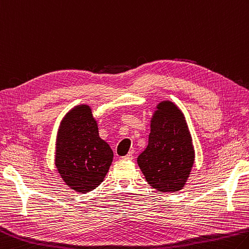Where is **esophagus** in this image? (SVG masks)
Instances as JSON below:
<instances>
[{
	"label": "esophagus",
	"mask_w": 249,
	"mask_h": 249,
	"mask_svg": "<svg viewBox=\"0 0 249 249\" xmlns=\"http://www.w3.org/2000/svg\"><path fill=\"white\" fill-rule=\"evenodd\" d=\"M121 159L122 160H133V155L132 153H128V155H126L125 157H122Z\"/></svg>",
	"instance_id": "obj_1"
}]
</instances>
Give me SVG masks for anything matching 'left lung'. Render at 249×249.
Instances as JSON below:
<instances>
[{
    "label": "left lung",
    "instance_id": "left-lung-1",
    "mask_svg": "<svg viewBox=\"0 0 249 249\" xmlns=\"http://www.w3.org/2000/svg\"><path fill=\"white\" fill-rule=\"evenodd\" d=\"M150 128L148 146L137 158L139 168L157 191H180L195 160L185 116L173 102L162 101L153 113Z\"/></svg>",
    "mask_w": 249,
    "mask_h": 249
}]
</instances>
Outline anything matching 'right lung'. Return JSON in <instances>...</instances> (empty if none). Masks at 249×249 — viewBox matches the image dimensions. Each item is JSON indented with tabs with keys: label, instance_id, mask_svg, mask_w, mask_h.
Wrapping results in <instances>:
<instances>
[{
	"label": "right lung",
	"instance_id": "1",
	"mask_svg": "<svg viewBox=\"0 0 249 249\" xmlns=\"http://www.w3.org/2000/svg\"><path fill=\"white\" fill-rule=\"evenodd\" d=\"M113 160L109 143L99 136L90 107H73L62 120L56 137L55 165L67 186L88 193L105 179Z\"/></svg>",
	"mask_w": 249,
	"mask_h": 249
}]
</instances>
